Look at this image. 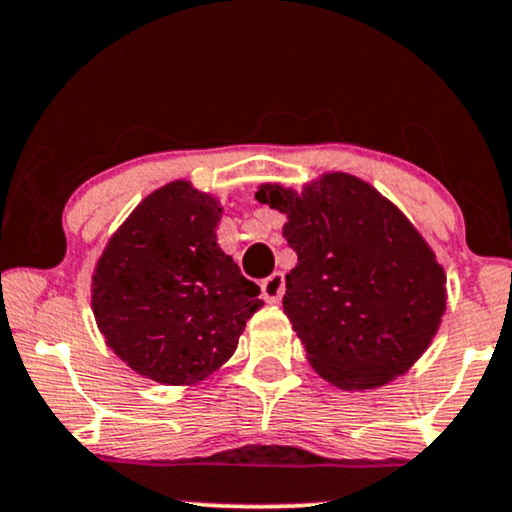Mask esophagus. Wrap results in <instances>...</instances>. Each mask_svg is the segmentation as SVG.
Segmentation results:
<instances>
[{
    "label": "esophagus",
    "mask_w": 512,
    "mask_h": 512,
    "mask_svg": "<svg viewBox=\"0 0 512 512\" xmlns=\"http://www.w3.org/2000/svg\"><path fill=\"white\" fill-rule=\"evenodd\" d=\"M283 293H286V278H283L281 271H274L269 278H264L262 281V295L264 300L271 302V304H278L281 302Z\"/></svg>",
    "instance_id": "esophagus-1"
}]
</instances>
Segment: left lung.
I'll use <instances>...</instances> for the list:
<instances>
[{"label":"left lung","instance_id":"left-lung-1","mask_svg":"<svg viewBox=\"0 0 512 512\" xmlns=\"http://www.w3.org/2000/svg\"><path fill=\"white\" fill-rule=\"evenodd\" d=\"M255 198L288 217L283 238L297 264L283 312L314 371L347 392L409 371L439 331L446 274L404 212L347 172L302 191L262 184Z\"/></svg>","mask_w":512,"mask_h":512}]
</instances>
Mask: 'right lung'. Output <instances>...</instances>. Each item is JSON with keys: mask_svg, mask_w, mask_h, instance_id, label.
<instances>
[{"mask_svg": "<svg viewBox=\"0 0 512 512\" xmlns=\"http://www.w3.org/2000/svg\"><path fill=\"white\" fill-rule=\"evenodd\" d=\"M222 212L212 193L170 181L132 210L94 267L92 312L106 345L160 385L219 371L264 304L217 245Z\"/></svg>", "mask_w": 512, "mask_h": 512, "instance_id": "1", "label": "right lung"}]
</instances>
